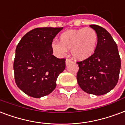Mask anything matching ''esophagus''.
<instances>
[{
    "instance_id": "obj_1",
    "label": "esophagus",
    "mask_w": 125,
    "mask_h": 125,
    "mask_svg": "<svg viewBox=\"0 0 125 125\" xmlns=\"http://www.w3.org/2000/svg\"><path fill=\"white\" fill-rule=\"evenodd\" d=\"M71 60H70V59H66V60H65V64H66V65H67L69 64V63L71 62Z\"/></svg>"
}]
</instances>
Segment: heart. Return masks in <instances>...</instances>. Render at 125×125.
Instances as JSON below:
<instances>
[{"instance_id": "b5f03b06", "label": "heart", "mask_w": 125, "mask_h": 125, "mask_svg": "<svg viewBox=\"0 0 125 125\" xmlns=\"http://www.w3.org/2000/svg\"><path fill=\"white\" fill-rule=\"evenodd\" d=\"M60 42H53L52 50L58 56H63L67 50H71L75 60L83 61L92 56L96 48L98 35L90 27L71 29L64 31L59 37Z\"/></svg>"}]
</instances>
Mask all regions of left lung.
Masks as SVG:
<instances>
[{"instance_id": "1", "label": "left lung", "mask_w": 125, "mask_h": 125, "mask_svg": "<svg viewBox=\"0 0 125 125\" xmlns=\"http://www.w3.org/2000/svg\"><path fill=\"white\" fill-rule=\"evenodd\" d=\"M96 31L98 42L92 56L78 62L77 79L82 90L86 93L100 96L111 91L117 83L121 69L117 45L104 28L90 25Z\"/></svg>"}]
</instances>
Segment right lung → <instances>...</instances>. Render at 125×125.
<instances>
[{"instance_id":"right-lung-1","label":"right lung","mask_w":125,"mask_h":125,"mask_svg":"<svg viewBox=\"0 0 125 125\" xmlns=\"http://www.w3.org/2000/svg\"><path fill=\"white\" fill-rule=\"evenodd\" d=\"M63 27L35 28L22 37L16 49L15 81L29 96L39 98L50 94L58 75L65 68V59H59L51 47L54 38Z\"/></svg>"}]
</instances>
